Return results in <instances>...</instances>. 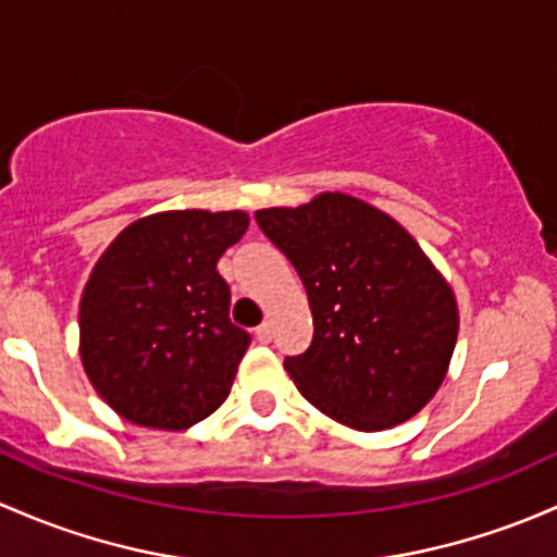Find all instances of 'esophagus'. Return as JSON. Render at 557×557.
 Here are the masks:
<instances>
[{"label": "esophagus", "mask_w": 557, "mask_h": 557, "mask_svg": "<svg viewBox=\"0 0 557 557\" xmlns=\"http://www.w3.org/2000/svg\"><path fill=\"white\" fill-rule=\"evenodd\" d=\"M256 342L259 344L272 342V323H261L259 327H256Z\"/></svg>", "instance_id": "34e87169"}]
</instances>
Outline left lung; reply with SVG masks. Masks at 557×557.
Masks as SVG:
<instances>
[{
  "mask_svg": "<svg viewBox=\"0 0 557 557\" xmlns=\"http://www.w3.org/2000/svg\"><path fill=\"white\" fill-rule=\"evenodd\" d=\"M309 296L314 336L285 371L318 411L360 432L417 417L435 397L459 333L450 285L392 215L323 191L256 210Z\"/></svg>",
  "mask_w": 557,
  "mask_h": 557,
  "instance_id": "8db88e82",
  "label": "left lung"
}]
</instances>
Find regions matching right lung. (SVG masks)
<instances>
[{
	"mask_svg": "<svg viewBox=\"0 0 557 557\" xmlns=\"http://www.w3.org/2000/svg\"><path fill=\"white\" fill-rule=\"evenodd\" d=\"M248 224L243 210H165L133 221L92 267L79 357L122 419L186 430L226 400L250 333L230 320L215 263Z\"/></svg>",
	"mask_w": 557,
	"mask_h": 557,
	"instance_id": "right-lung-1",
	"label": "right lung"
}]
</instances>
